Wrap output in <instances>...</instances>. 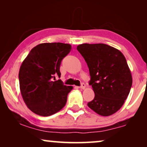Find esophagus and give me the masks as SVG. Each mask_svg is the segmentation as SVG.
<instances>
[{
	"label": "esophagus",
	"mask_w": 147,
	"mask_h": 147,
	"mask_svg": "<svg viewBox=\"0 0 147 147\" xmlns=\"http://www.w3.org/2000/svg\"><path fill=\"white\" fill-rule=\"evenodd\" d=\"M80 88H81V89H82V90L85 89V88H86V84L84 83H82L81 86H80Z\"/></svg>",
	"instance_id": "obj_1"
}]
</instances>
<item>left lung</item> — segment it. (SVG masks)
Here are the masks:
<instances>
[{
    "instance_id": "left-lung-1",
    "label": "left lung",
    "mask_w": 147,
    "mask_h": 147,
    "mask_svg": "<svg viewBox=\"0 0 147 147\" xmlns=\"http://www.w3.org/2000/svg\"><path fill=\"white\" fill-rule=\"evenodd\" d=\"M78 51L89 68L95 97L88 106L103 116L113 114L124 103L132 84L126 58L119 50L103 43H83Z\"/></svg>"
}]
</instances>
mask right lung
I'll list each match as a JSON object with an SVG mask.
<instances>
[{"instance_id":"obj_1","label":"right lung","mask_w":147,"mask_h":147,"mask_svg":"<svg viewBox=\"0 0 147 147\" xmlns=\"http://www.w3.org/2000/svg\"><path fill=\"white\" fill-rule=\"evenodd\" d=\"M71 45L44 43L35 46L24 59L19 69L20 90L30 110L37 115L49 116L65 106L72 86L63 85L60 78L62 59L69 53Z\"/></svg>"}]
</instances>
